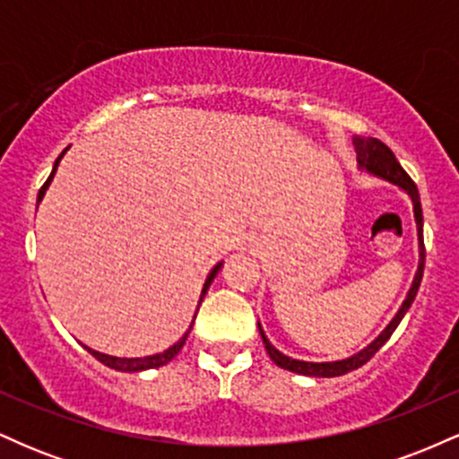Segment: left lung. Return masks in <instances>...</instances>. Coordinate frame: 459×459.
<instances>
[{"label":"left lung","instance_id":"1","mask_svg":"<svg viewBox=\"0 0 459 459\" xmlns=\"http://www.w3.org/2000/svg\"><path fill=\"white\" fill-rule=\"evenodd\" d=\"M354 146H356V155H358V163H360L362 170L371 172V175L386 178V181L394 183L408 194L410 200L414 204V220H416V233H419V270H416V276L412 281V287H410L408 296H405L402 308L397 310L391 324L384 328V332L373 341L371 345H367L365 350L358 351L351 358H345V360H336V362H304V360H296V358H289L281 354V351L273 347L270 341H267L265 332L261 330L259 324V332H261V339L263 345H265L267 354L273 362H276L281 368H287V371L299 373V376H310V377H336V376H345V373L354 371V368L362 367L365 362L371 360L376 356V351L391 339V334L394 332V328L399 325V321L403 319V315L408 313V308L412 307L416 291L420 287V278H423V270H425V246H423V209H420V198H419V189H416L414 181L408 177V172L403 170L402 163L397 161L394 152L388 149L384 142H380L377 138H354Z\"/></svg>","mask_w":459,"mask_h":459}]
</instances>
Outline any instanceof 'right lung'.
<instances>
[{
    "label": "right lung",
    "instance_id": "add662e5",
    "mask_svg": "<svg viewBox=\"0 0 459 459\" xmlns=\"http://www.w3.org/2000/svg\"><path fill=\"white\" fill-rule=\"evenodd\" d=\"M65 152L66 151H62V155L57 157L56 160V163H54V170H51V175H49V178H47L45 181V186L40 187V192H39V203L40 200H43V196H45V192H47V187H49V183H51V178H54V175H56V170H57V163H60V160L62 157H65ZM220 267H222V263H218V265L213 267L212 272H209V276H207V281H204V287H203V293H200V302H203V298H204V293H207V289H209V284L213 282V278H215V273L220 272ZM189 330H192V325H189ZM189 330L186 332V334H183V339L178 341V343H175L172 347H168L166 351H161V354H152V356H144V358H116V356H108V354H101V351H94V350H91V347H86L88 351H91V354L97 358L99 362H103L105 367H109V368H116V371H144V368H155V367H161V365H168V362L172 360V358H175L178 351H181V347H183V343H186V339H187V334H189Z\"/></svg>",
    "mask_w": 459,
    "mask_h": 459
}]
</instances>
